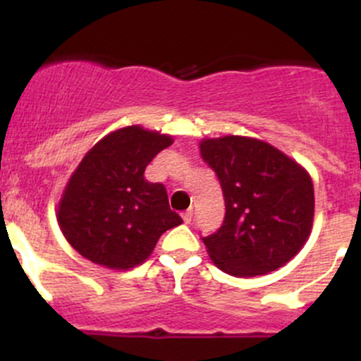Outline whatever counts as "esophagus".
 <instances>
[{
  "label": "esophagus",
  "mask_w": 361,
  "mask_h": 361,
  "mask_svg": "<svg viewBox=\"0 0 361 361\" xmlns=\"http://www.w3.org/2000/svg\"><path fill=\"white\" fill-rule=\"evenodd\" d=\"M181 217H183V222L185 224H192L193 212H192V210H186V212H183V215H181Z\"/></svg>",
  "instance_id": "obj_1"
}]
</instances>
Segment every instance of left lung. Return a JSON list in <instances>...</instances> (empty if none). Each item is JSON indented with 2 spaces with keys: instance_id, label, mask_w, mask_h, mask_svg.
<instances>
[{
  "instance_id": "left-lung-1",
  "label": "left lung",
  "mask_w": 361,
  "mask_h": 361,
  "mask_svg": "<svg viewBox=\"0 0 361 361\" xmlns=\"http://www.w3.org/2000/svg\"><path fill=\"white\" fill-rule=\"evenodd\" d=\"M221 181L226 215L202 241L222 271L256 276L290 261L307 241L314 219L312 180L279 149L227 135L200 144Z\"/></svg>"
}]
</instances>
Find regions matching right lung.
I'll return each mask as SVG.
<instances>
[{
	"mask_svg": "<svg viewBox=\"0 0 361 361\" xmlns=\"http://www.w3.org/2000/svg\"><path fill=\"white\" fill-rule=\"evenodd\" d=\"M171 142L169 135L132 126L111 132L85 156L57 210L62 233L81 256L115 270L134 268L161 234L183 222L169 209L164 185L144 178Z\"/></svg>",
	"mask_w": 361,
	"mask_h": 361,
	"instance_id": "right-lung-1",
	"label": "right lung"
}]
</instances>
